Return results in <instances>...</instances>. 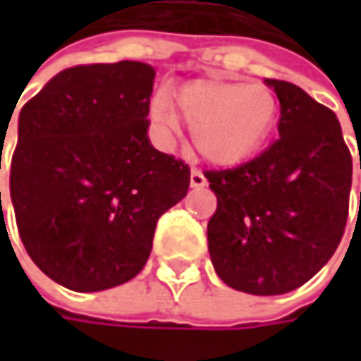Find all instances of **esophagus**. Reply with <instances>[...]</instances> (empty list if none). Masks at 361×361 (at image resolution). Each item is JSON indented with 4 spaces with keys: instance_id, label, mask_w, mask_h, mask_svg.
<instances>
[{
    "instance_id": "esophagus-1",
    "label": "esophagus",
    "mask_w": 361,
    "mask_h": 361,
    "mask_svg": "<svg viewBox=\"0 0 361 361\" xmlns=\"http://www.w3.org/2000/svg\"><path fill=\"white\" fill-rule=\"evenodd\" d=\"M190 187L192 188L207 187V178H204V174H202L201 171H197V169H192V171H190Z\"/></svg>"
}]
</instances>
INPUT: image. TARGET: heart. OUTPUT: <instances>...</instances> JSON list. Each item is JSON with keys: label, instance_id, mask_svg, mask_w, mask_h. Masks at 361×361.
Returning <instances> with one entry per match:
<instances>
[{"label": "heart", "instance_id": "1", "mask_svg": "<svg viewBox=\"0 0 361 361\" xmlns=\"http://www.w3.org/2000/svg\"><path fill=\"white\" fill-rule=\"evenodd\" d=\"M195 148L213 164L231 166L265 142L277 118V98L263 84L237 80H195L176 96ZM150 120L162 142H173L176 116L164 94L150 100Z\"/></svg>", "mask_w": 361, "mask_h": 361}]
</instances>
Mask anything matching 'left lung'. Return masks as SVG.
<instances>
[{
  "mask_svg": "<svg viewBox=\"0 0 361 361\" xmlns=\"http://www.w3.org/2000/svg\"><path fill=\"white\" fill-rule=\"evenodd\" d=\"M265 84L281 104L279 138L241 166L204 173L216 195L207 237L229 287L281 295L336 253L350 209L352 154L329 108L295 84Z\"/></svg>",
  "mask_w": 361,
  "mask_h": 361,
  "instance_id": "1",
  "label": "left lung"
}]
</instances>
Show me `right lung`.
I'll return each instance as SVG.
<instances>
[{"label": "right lung", "mask_w": 361, "mask_h": 361, "mask_svg": "<svg viewBox=\"0 0 361 361\" xmlns=\"http://www.w3.org/2000/svg\"><path fill=\"white\" fill-rule=\"evenodd\" d=\"M154 74L130 60L74 66L21 108L9 169L18 231L35 265L72 291L136 277L160 215L187 197L188 166L148 138Z\"/></svg>", "instance_id": "right-lung-1"}]
</instances>
